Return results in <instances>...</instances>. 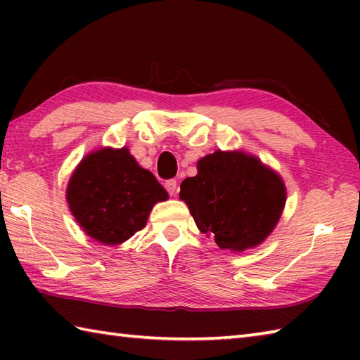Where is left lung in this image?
I'll use <instances>...</instances> for the list:
<instances>
[{"mask_svg":"<svg viewBox=\"0 0 360 360\" xmlns=\"http://www.w3.org/2000/svg\"><path fill=\"white\" fill-rule=\"evenodd\" d=\"M168 200L149 169L129 148H100L72 172L66 202L85 235L108 246L122 245L146 227L152 208Z\"/></svg>","mask_w":360,"mask_h":360,"instance_id":"left-lung-1","label":"left lung"}]
</instances>
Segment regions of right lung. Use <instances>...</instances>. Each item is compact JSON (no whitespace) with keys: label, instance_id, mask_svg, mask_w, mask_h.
Here are the masks:
<instances>
[{"label":"right lung","instance_id":"add662e5","mask_svg":"<svg viewBox=\"0 0 360 360\" xmlns=\"http://www.w3.org/2000/svg\"><path fill=\"white\" fill-rule=\"evenodd\" d=\"M179 198L202 233L229 251L259 246L281 219V176L241 150H216L200 158L197 176L182 181Z\"/></svg>","mask_w":360,"mask_h":360}]
</instances>
